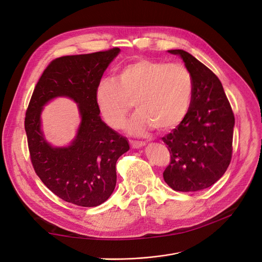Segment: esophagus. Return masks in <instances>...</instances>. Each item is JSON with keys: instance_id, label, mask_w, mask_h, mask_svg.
<instances>
[{"instance_id": "1", "label": "esophagus", "mask_w": 262, "mask_h": 262, "mask_svg": "<svg viewBox=\"0 0 262 262\" xmlns=\"http://www.w3.org/2000/svg\"><path fill=\"white\" fill-rule=\"evenodd\" d=\"M129 143H130L133 148H139V147H142V146L145 145L144 141H135V140H133V141H129Z\"/></svg>"}]
</instances>
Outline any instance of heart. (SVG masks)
<instances>
[{"label": "heart", "mask_w": 262, "mask_h": 262, "mask_svg": "<svg viewBox=\"0 0 262 262\" xmlns=\"http://www.w3.org/2000/svg\"><path fill=\"white\" fill-rule=\"evenodd\" d=\"M193 94V79L182 63L137 58L122 66L114 78L99 81L95 102L106 123L121 128L133 107L138 108L129 121L133 134L152 127L170 130L186 118Z\"/></svg>", "instance_id": "1"}]
</instances>
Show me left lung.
<instances>
[{"instance_id":"left-lung-1","label":"left lung","mask_w":262,"mask_h":262,"mask_svg":"<svg viewBox=\"0 0 262 262\" xmlns=\"http://www.w3.org/2000/svg\"><path fill=\"white\" fill-rule=\"evenodd\" d=\"M168 52L184 60L193 79V94L184 121L162 137L171 154L163 180L175 191L195 192L212 186L227 170L235 116L210 69L184 50Z\"/></svg>"}]
</instances>
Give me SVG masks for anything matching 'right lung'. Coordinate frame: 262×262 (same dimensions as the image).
<instances>
[{"mask_svg":"<svg viewBox=\"0 0 262 262\" xmlns=\"http://www.w3.org/2000/svg\"><path fill=\"white\" fill-rule=\"evenodd\" d=\"M119 48L54 59L34 89L25 115V132L36 174L54 194L81 207H95L112 195L116 163L129 149L125 137L104 123L95 89ZM58 96L79 104L81 124L69 147L54 148L40 132L43 106Z\"/></svg>","mask_w":262,"mask_h":262,"instance_id":"add662e5","label":"right lung"}]
</instances>
